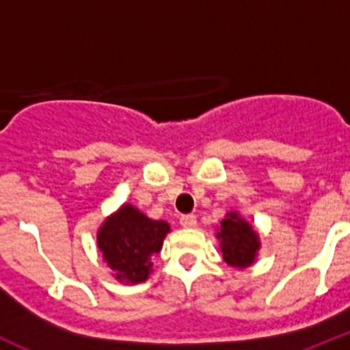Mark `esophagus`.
I'll list each match as a JSON object with an SVG mask.
<instances>
[{"mask_svg":"<svg viewBox=\"0 0 350 350\" xmlns=\"http://www.w3.org/2000/svg\"><path fill=\"white\" fill-rule=\"evenodd\" d=\"M180 224L184 226V228H194V226H196V217H194L193 213H185V215L180 217Z\"/></svg>","mask_w":350,"mask_h":350,"instance_id":"34e87169","label":"esophagus"}]
</instances>
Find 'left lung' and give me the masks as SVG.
I'll list each match as a JSON object with an SVG mask.
<instances>
[{
	"instance_id": "obj_1",
	"label": "left lung",
	"mask_w": 350,
	"mask_h": 350,
	"mask_svg": "<svg viewBox=\"0 0 350 350\" xmlns=\"http://www.w3.org/2000/svg\"><path fill=\"white\" fill-rule=\"evenodd\" d=\"M217 238H221L222 256L228 265L243 268L254 261L256 250L259 249L258 234L242 217H238V213H230L221 222Z\"/></svg>"
}]
</instances>
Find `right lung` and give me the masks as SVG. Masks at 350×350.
<instances>
[{
  "label": "right lung",
  "mask_w": 350,
  "mask_h": 350,
  "mask_svg": "<svg viewBox=\"0 0 350 350\" xmlns=\"http://www.w3.org/2000/svg\"><path fill=\"white\" fill-rule=\"evenodd\" d=\"M168 231V222L152 221L140 210L124 205L101 226L98 247L117 279L144 282L152 267L150 258L159 252Z\"/></svg>",
  "instance_id": "right-lung-1"
}]
</instances>
